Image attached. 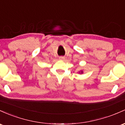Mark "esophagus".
<instances>
[{
	"label": "esophagus",
	"instance_id": "34e87169",
	"mask_svg": "<svg viewBox=\"0 0 125 125\" xmlns=\"http://www.w3.org/2000/svg\"><path fill=\"white\" fill-rule=\"evenodd\" d=\"M59 59H60V60H64V59H65V58H64V57H60V58H59Z\"/></svg>",
	"mask_w": 125,
	"mask_h": 125
}]
</instances>
